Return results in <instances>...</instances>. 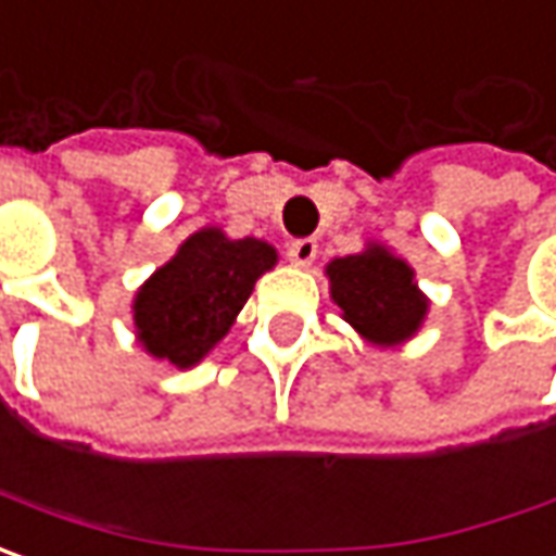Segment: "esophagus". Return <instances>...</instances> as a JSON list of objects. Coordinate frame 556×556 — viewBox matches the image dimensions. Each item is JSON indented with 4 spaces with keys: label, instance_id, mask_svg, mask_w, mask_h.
Masks as SVG:
<instances>
[{
    "label": "esophagus",
    "instance_id": "esophagus-1",
    "mask_svg": "<svg viewBox=\"0 0 556 556\" xmlns=\"http://www.w3.org/2000/svg\"><path fill=\"white\" fill-rule=\"evenodd\" d=\"M315 253H318V244H315L312 238H300V241H293V244L288 247L290 263L300 268H309L312 260H315Z\"/></svg>",
    "mask_w": 556,
    "mask_h": 556
}]
</instances>
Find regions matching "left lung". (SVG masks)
Segmentation results:
<instances>
[{
  "instance_id": "obj_1",
  "label": "left lung",
  "mask_w": 556,
  "mask_h": 556,
  "mask_svg": "<svg viewBox=\"0 0 556 556\" xmlns=\"http://www.w3.org/2000/svg\"><path fill=\"white\" fill-rule=\"evenodd\" d=\"M331 300L374 346H399L427 318V296L417 290L415 268L393 256L383 244L328 263Z\"/></svg>"
}]
</instances>
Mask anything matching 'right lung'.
Returning a JSON list of instances; mask_svg holds the SVG:
<instances>
[{
  "label": "right lung",
  "instance_id": "add662e5",
  "mask_svg": "<svg viewBox=\"0 0 556 556\" xmlns=\"http://www.w3.org/2000/svg\"><path fill=\"white\" fill-rule=\"evenodd\" d=\"M275 263V247L260 238L231 241L223 228L194 231L136 293L132 321L144 353L176 368L198 365L235 325L256 278Z\"/></svg>",
  "mask_w": 556,
  "mask_h": 556
}]
</instances>
